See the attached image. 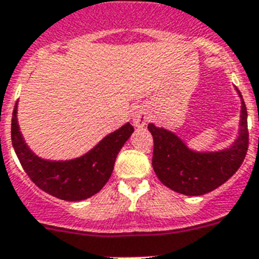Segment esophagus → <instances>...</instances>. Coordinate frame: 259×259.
I'll list each match as a JSON object with an SVG mask.
<instances>
[{"label":"esophagus","instance_id":"34e87169","mask_svg":"<svg viewBox=\"0 0 259 259\" xmlns=\"http://www.w3.org/2000/svg\"><path fill=\"white\" fill-rule=\"evenodd\" d=\"M148 120H149V115H148L146 111H141L140 110L134 115V124L136 127H144L148 123Z\"/></svg>","mask_w":259,"mask_h":259}]
</instances>
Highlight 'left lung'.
Segmentation results:
<instances>
[{"mask_svg":"<svg viewBox=\"0 0 259 259\" xmlns=\"http://www.w3.org/2000/svg\"><path fill=\"white\" fill-rule=\"evenodd\" d=\"M240 97V136L230 149L223 152H192L172 132L154 124L148 125L154 143L153 168L166 187L187 196H201L221 187L239 170L249 146L248 111L242 96Z\"/></svg>","mask_w":259,"mask_h":259,"instance_id":"1","label":"left lung"}]
</instances>
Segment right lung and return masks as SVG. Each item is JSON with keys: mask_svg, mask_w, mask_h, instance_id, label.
Here are the masks:
<instances>
[{"mask_svg": "<svg viewBox=\"0 0 259 259\" xmlns=\"http://www.w3.org/2000/svg\"><path fill=\"white\" fill-rule=\"evenodd\" d=\"M132 132L134 127L127 123L83 157L50 162L40 159L23 141L17 120V105L11 118V143L23 170L41 191L65 201L85 200L101 191L111 176L119 150Z\"/></svg>", "mask_w": 259, "mask_h": 259, "instance_id": "1", "label": "right lung"}]
</instances>
